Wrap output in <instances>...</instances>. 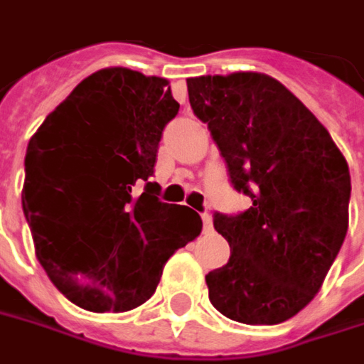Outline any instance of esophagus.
I'll return each instance as SVG.
<instances>
[{
  "instance_id": "obj_1",
  "label": "esophagus",
  "mask_w": 364,
  "mask_h": 364,
  "mask_svg": "<svg viewBox=\"0 0 364 364\" xmlns=\"http://www.w3.org/2000/svg\"><path fill=\"white\" fill-rule=\"evenodd\" d=\"M202 222H204V232H212V216L210 214H202Z\"/></svg>"
}]
</instances>
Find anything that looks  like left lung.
<instances>
[{
    "label": "left lung",
    "mask_w": 364,
    "mask_h": 364,
    "mask_svg": "<svg viewBox=\"0 0 364 364\" xmlns=\"http://www.w3.org/2000/svg\"><path fill=\"white\" fill-rule=\"evenodd\" d=\"M186 84L230 182L252 200L238 216L214 218L230 258L206 274L210 302L236 323H284L316 296L347 236V160L313 112L270 75H198Z\"/></svg>",
    "instance_id": "obj_1"
}]
</instances>
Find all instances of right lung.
<instances>
[{"label":"right lung","mask_w":364,"mask_h":364,"mask_svg":"<svg viewBox=\"0 0 364 364\" xmlns=\"http://www.w3.org/2000/svg\"><path fill=\"white\" fill-rule=\"evenodd\" d=\"M168 84L104 68L28 144L21 206L36 256L55 289L90 313L144 304L168 258L202 232L196 212L158 202L160 186L148 182L162 130L180 108Z\"/></svg>","instance_id":"obj_1"}]
</instances>
